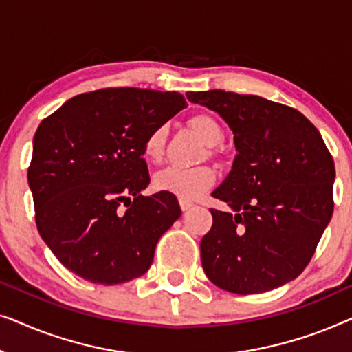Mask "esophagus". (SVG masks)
Wrapping results in <instances>:
<instances>
[{"label":"esophagus","mask_w":352,"mask_h":352,"mask_svg":"<svg viewBox=\"0 0 352 352\" xmlns=\"http://www.w3.org/2000/svg\"><path fill=\"white\" fill-rule=\"evenodd\" d=\"M179 205H181V210L182 211H187V210H190L192 206H194V204H192V201H189V200H179Z\"/></svg>","instance_id":"obj_1"}]
</instances>
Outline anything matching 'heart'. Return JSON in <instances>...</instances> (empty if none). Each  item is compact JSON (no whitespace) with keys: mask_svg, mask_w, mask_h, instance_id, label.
<instances>
[{"mask_svg":"<svg viewBox=\"0 0 352 352\" xmlns=\"http://www.w3.org/2000/svg\"><path fill=\"white\" fill-rule=\"evenodd\" d=\"M190 128L204 139L205 144L214 147L223 142L224 133L219 123L210 115L200 113L189 120ZM168 129L165 124H160L148 133L144 141L142 153L146 160L152 163H158L165 153ZM216 181V173L210 166H197V168H181V166H166L160 170L153 177V186L157 190L168 192L179 197L182 200H194L200 197L204 192L210 189Z\"/></svg>","mask_w":352,"mask_h":352,"instance_id":"1","label":"heart"}]
</instances>
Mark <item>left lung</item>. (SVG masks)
Returning a JSON list of instances; mask_svg holds the SVG:
<instances>
[{"label":"left lung","mask_w":352,"mask_h":352,"mask_svg":"<svg viewBox=\"0 0 352 352\" xmlns=\"http://www.w3.org/2000/svg\"><path fill=\"white\" fill-rule=\"evenodd\" d=\"M234 133L232 170L213 190L201 266L216 287L264 293L305 271L333 214L335 165L317 128L298 110L221 89L187 93Z\"/></svg>","instance_id":"obj_1"}]
</instances>
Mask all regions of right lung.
I'll list each match as a JSON object with an SVG mask.
<instances>
[{"label":"right lung","instance_id":"right-lung-1","mask_svg":"<svg viewBox=\"0 0 352 352\" xmlns=\"http://www.w3.org/2000/svg\"><path fill=\"white\" fill-rule=\"evenodd\" d=\"M176 91L107 88L78 94L43 120L28 168L36 228L64 266L117 285L146 274L157 242L181 216L142 158L152 129L186 109Z\"/></svg>","mask_w":352,"mask_h":352}]
</instances>
